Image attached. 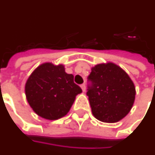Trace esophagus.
Returning <instances> with one entry per match:
<instances>
[{"instance_id":"34e87169","label":"esophagus","mask_w":155,"mask_h":155,"mask_svg":"<svg viewBox=\"0 0 155 155\" xmlns=\"http://www.w3.org/2000/svg\"><path fill=\"white\" fill-rule=\"evenodd\" d=\"M80 87H81V88H82L83 92L84 93V92H85V84H83L80 85Z\"/></svg>"}]
</instances>
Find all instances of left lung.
Wrapping results in <instances>:
<instances>
[{
	"label": "left lung",
	"instance_id": "8db88e82",
	"mask_svg": "<svg viewBox=\"0 0 155 155\" xmlns=\"http://www.w3.org/2000/svg\"><path fill=\"white\" fill-rule=\"evenodd\" d=\"M91 71L88 79L92 86L87 95L93 116L104 123L119 122L134 104V83L124 70L114 62L97 64Z\"/></svg>",
	"mask_w": 155,
	"mask_h": 155
}]
</instances>
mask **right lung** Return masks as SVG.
<instances>
[{"mask_svg":"<svg viewBox=\"0 0 155 155\" xmlns=\"http://www.w3.org/2000/svg\"><path fill=\"white\" fill-rule=\"evenodd\" d=\"M82 93L74 76L65 71L63 64L44 62L36 67L25 84L26 98L35 114L56 120L69 112L75 97Z\"/></svg>","mask_w":155,"mask_h":155,"instance_id":"obj_1","label":"right lung"}]
</instances>
